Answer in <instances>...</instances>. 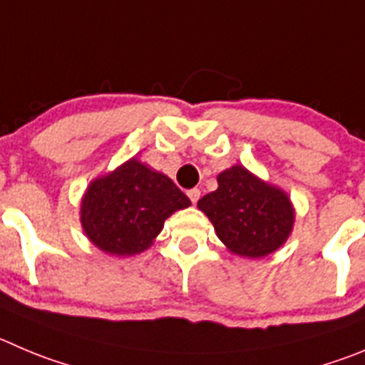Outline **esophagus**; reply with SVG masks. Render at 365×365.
Returning a JSON list of instances; mask_svg holds the SVG:
<instances>
[{
    "instance_id": "obj_1",
    "label": "esophagus",
    "mask_w": 365,
    "mask_h": 365,
    "mask_svg": "<svg viewBox=\"0 0 365 365\" xmlns=\"http://www.w3.org/2000/svg\"><path fill=\"white\" fill-rule=\"evenodd\" d=\"M188 197H190V200H192V204H197V200L200 199V190L199 188L188 190Z\"/></svg>"
}]
</instances>
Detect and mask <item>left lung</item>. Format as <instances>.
Masks as SVG:
<instances>
[{
  "instance_id": "obj_1",
  "label": "left lung",
  "mask_w": 365,
  "mask_h": 365,
  "mask_svg": "<svg viewBox=\"0 0 365 365\" xmlns=\"http://www.w3.org/2000/svg\"><path fill=\"white\" fill-rule=\"evenodd\" d=\"M217 180L218 188L204 195L197 206L235 255L262 258L283 245L294 224L289 197L244 166L225 170Z\"/></svg>"
}]
</instances>
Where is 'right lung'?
Masks as SVG:
<instances>
[{
    "instance_id": "obj_1",
    "label": "right lung",
    "mask_w": 365,
    "mask_h": 365,
    "mask_svg": "<svg viewBox=\"0 0 365 365\" xmlns=\"http://www.w3.org/2000/svg\"><path fill=\"white\" fill-rule=\"evenodd\" d=\"M188 206L190 199L172 179L130 159L93 180L82 199V225L102 251L138 255L150 247L173 211Z\"/></svg>"
}]
</instances>
